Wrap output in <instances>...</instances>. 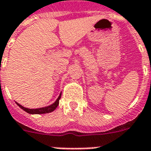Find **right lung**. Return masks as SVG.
Instances as JSON below:
<instances>
[{"instance_id": "obj_1", "label": "right lung", "mask_w": 151, "mask_h": 151, "mask_svg": "<svg viewBox=\"0 0 151 151\" xmlns=\"http://www.w3.org/2000/svg\"><path fill=\"white\" fill-rule=\"evenodd\" d=\"M60 96H61V94H60V96L58 97V99L54 103L51 105L50 106H47V107H44V108H40V109H27L23 107V106H20L19 104L16 103L18 105L19 107H20L22 109H23L24 111H26L27 113H31V114H43V113H51L53 110H55L57 109V106L59 105V100L60 99Z\"/></svg>"}]
</instances>
